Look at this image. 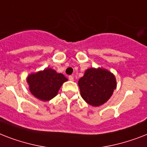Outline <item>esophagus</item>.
Masks as SVG:
<instances>
[{"mask_svg": "<svg viewBox=\"0 0 147 147\" xmlns=\"http://www.w3.org/2000/svg\"><path fill=\"white\" fill-rule=\"evenodd\" d=\"M69 80H70V81H74L73 76H69Z\"/></svg>", "mask_w": 147, "mask_h": 147, "instance_id": "1", "label": "esophagus"}]
</instances>
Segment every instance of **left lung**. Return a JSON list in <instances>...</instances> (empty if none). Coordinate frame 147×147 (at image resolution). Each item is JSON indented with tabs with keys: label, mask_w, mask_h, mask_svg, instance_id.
Masks as SVG:
<instances>
[{
	"label": "left lung",
	"mask_w": 147,
	"mask_h": 147,
	"mask_svg": "<svg viewBox=\"0 0 147 147\" xmlns=\"http://www.w3.org/2000/svg\"><path fill=\"white\" fill-rule=\"evenodd\" d=\"M78 84L82 98L93 107H98L107 102L117 88L114 74L103 68L88 69Z\"/></svg>",
	"instance_id": "1"
}]
</instances>
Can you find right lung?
Returning a JSON list of instances; mask_svg holds the SVG:
<instances>
[{
	"mask_svg": "<svg viewBox=\"0 0 147 147\" xmlns=\"http://www.w3.org/2000/svg\"><path fill=\"white\" fill-rule=\"evenodd\" d=\"M67 81L64 75L51 68L30 74L26 78L31 94L42 101H48L56 96L62 84Z\"/></svg>",
	"mask_w": 147,
	"mask_h": 147,
	"instance_id": "obj_1",
	"label": "right lung"
}]
</instances>
